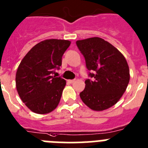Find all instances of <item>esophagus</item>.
<instances>
[{"label": "esophagus", "mask_w": 148, "mask_h": 148, "mask_svg": "<svg viewBox=\"0 0 148 148\" xmlns=\"http://www.w3.org/2000/svg\"><path fill=\"white\" fill-rule=\"evenodd\" d=\"M68 82L70 83H73L75 82V79H69V80H68Z\"/></svg>", "instance_id": "obj_1"}]
</instances>
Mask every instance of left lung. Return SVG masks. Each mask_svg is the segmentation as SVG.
<instances>
[{
    "label": "left lung",
    "mask_w": 148,
    "mask_h": 148,
    "mask_svg": "<svg viewBox=\"0 0 148 148\" xmlns=\"http://www.w3.org/2000/svg\"><path fill=\"white\" fill-rule=\"evenodd\" d=\"M85 57L92 80L85 81L86 87L79 97L88 107L103 111L114 106L125 92L130 81L127 62L110 42L99 37L76 42Z\"/></svg>",
    "instance_id": "1"
}]
</instances>
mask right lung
<instances>
[{
  "instance_id": "obj_1",
  "label": "right lung",
  "mask_w": 148,
  "mask_h": 148,
  "mask_svg": "<svg viewBox=\"0 0 148 148\" xmlns=\"http://www.w3.org/2000/svg\"><path fill=\"white\" fill-rule=\"evenodd\" d=\"M71 42L47 39L36 44L21 62L15 75L16 89L33 112L47 114L58 106L66 81L52 76L62 65V57Z\"/></svg>"
}]
</instances>
